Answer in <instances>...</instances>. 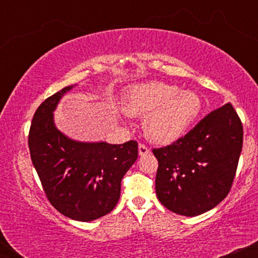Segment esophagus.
Masks as SVG:
<instances>
[{
    "mask_svg": "<svg viewBox=\"0 0 258 258\" xmlns=\"http://www.w3.org/2000/svg\"><path fill=\"white\" fill-rule=\"evenodd\" d=\"M138 153H139V155H141V156H144V155H147V154H149L150 150H149V148H148V147L146 146V144L139 143V146H138Z\"/></svg>",
    "mask_w": 258,
    "mask_h": 258,
    "instance_id": "34e87169",
    "label": "esophagus"
}]
</instances>
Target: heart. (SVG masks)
Returning a JSON list of instances; mask_svg holds the SVG:
<instances>
[{"label":"heart","mask_w":258,"mask_h":258,"mask_svg":"<svg viewBox=\"0 0 258 258\" xmlns=\"http://www.w3.org/2000/svg\"><path fill=\"white\" fill-rule=\"evenodd\" d=\"M201 108L197 93L162 81L133 85L123 98V110L131 116H146L144 133L162 144L179 138L199 117Z\"/></svg>","instance_id":"b5f03b06"}]
</instances>
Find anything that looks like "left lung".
Wrapping results in <instances>:
<instances>
[{"mask_svg":"<svg viewBox=\"0 0 258 258\" xmlns=\"http://www.w3.org/2000/svg\"><path fill=\"white\" fill-rule=\"evenodd\" d=\"M242 136L240 117L227 103L173 143L154 148L160 203L174 214L190 217L217 206L233 185Z\"/></svg>","mask_w":258,"mask_h":258,"instance_id":"1","label":"left lung"}]
</instances>
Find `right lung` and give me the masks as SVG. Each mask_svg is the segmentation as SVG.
<instances>
[{"instance_id":"obj_1","label":"right lung","mask_w":258,"mask_h":258,"mask_svg":"<svg viewBox=\"0 0 258 258\" xmlns=\"http://www.w3.org/2000/svg\"><path fill=\"white\" fill-rule=\"evenodd\" d=\"M63 88L41 103L29 131L32 165L51 205L72 220L90 222L112 211L121 179L138 158V143H79L55 128L53 114Z\"/></svg>"}]
</instances>
